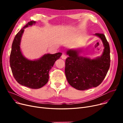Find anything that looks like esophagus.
<instances>
[{
    "instance_id": "esophagus-1",
    "label": "esophagus",
    "mask_w": 123,
    "mask_h": 123,
    "mask_svg": "<svg viewBox=\"0 0 123 123\" xmlns=\"http://www.w3.org/2000/svg\"><path fill=\"white\" fill-rule=\"evenodd\" d=\"M66 58H67V56L65 55V54H63L62 55V56H61V58H62V59L65 60V59H66Z\"/></svg>"
}]
</instances>
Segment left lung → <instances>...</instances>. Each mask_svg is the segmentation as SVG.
I'll list each match as a JSON object with an SVG mask.
<instances>
[{"instance_id":"8db88e82","label":"left lung","mask_w":123,"mask_h":123,"mask_svg":"<svg viewBox=\"0 0 123 123\" xmlns=\"http://www.w3.org/2000/svg\"><path fill=\"white\" fill-rule=\"evenodd\" d=\"M101 40L104 48L100 56L90 58L80 55L83 48L69 49L65 72L69 84L78 90L98 86L104 79L110 65V49L105 35L94 34Z\"/></svg>"}]
</instances>
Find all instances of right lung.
<instances>
[{"label":"right lung","mask_w":123,"mask_h":123,"mask_svg":"<svg viewBox=\"0 0 123 123\" xmlns=\"http://www.w3.org/2000/svg\"><path fill=\"white\" fill-rule=\"evenodd\" d=\"M36 22H28L16 35L13 41L10 56V65L16 81L23 86L39 89L49 80V72L62 53L45 54L37 59L30 60L22 53L20 44L24 29L35 25Z\"/></svg>","instance_id":"right-lung-1"}]
</instances>
